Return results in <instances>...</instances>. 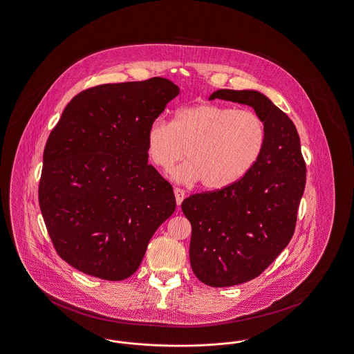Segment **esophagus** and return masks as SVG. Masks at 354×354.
<instances>
[{
    "label": "esophagus",
    "instance_id": "obj_1",
    "mask_svg": "<svg viewBox=\"0 0 354 354\" xmlns=\"http://www.w3.org/2000/svg\"><path fill=\"white\" fill-rule=\"evenodd\" d=\"M174 196H176V203H177V205L180 207L181 203H183L184 198H185V192H184L183 189L174 188Z\"/></svg>",
    "mask_w": 354,
    "mask_h": 354
}]
</instances>
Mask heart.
<instances>
[{
  "mask_svg": "<svg viewBox=\"0 0 354 354\" xmlns=\"http://www.w3.org/2000/svg\"><path fill=\"white\" fill-rule=\"evenodd\" d=\"M266 141L267 129L259 114L213 103L181 109L171 123L156 119L146 137L154 165L170 171L188 156L174 178L187 184L201 180L208 189L240 181L259 161Z\"/></svg>",
  "mask_w": 354,
  "mask_h": 354,
  "instance_id": "b5f03b06",
  "label": "heart"
}]
</instances>
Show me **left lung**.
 I'll return each instance as SVG.
<instances>
[{
  "mask_svg": "<svg viewBox=\"0 0 354 354\" xmlns=\"http://www.w3.org/2000/svg\"><path fill=\"white\" fill-rule=\"evenodd\" d=\"M251 106L266 123L259 161L227 188L192 194L181 204L192 224L194 275L212 287L252 281L279 257L294 235L306 184V165L295 124L255 90H217L212 99Z\"/></svg>",
  "mask_w": 354,
  "mask_h": 354,
  "instance_id": "8db88e82",
  "label": "left lung"
}]
</instances>
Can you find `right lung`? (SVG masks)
Returning a JSON list of instances; mask_svg holds the SVG:
<instances>
[{
  "label": "right lung",
  "mask_w": 354,
  "mask_h": 354,
  "mask_svg": "<svg viewBox=\"0 0 354 354\" xmlns=\"http://www.w3.org/2000/svg\"><path fill=\"white\" fill-rule=\"evenodd\" d=\"M178 94L164 77L96 86L76 95L50 131L39 204L55 250L73 268L104 281L131 277L174 212L146 137Z\"/></svg>",
  "instance_id": "1"
}]
</instances>
